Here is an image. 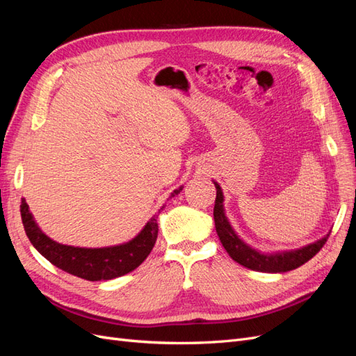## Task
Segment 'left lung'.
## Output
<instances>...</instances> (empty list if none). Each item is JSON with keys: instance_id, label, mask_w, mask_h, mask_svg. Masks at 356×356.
Returning a JSON list of instances; mask_svg holds the SVG:
<instances>
[{"instance_id": "1", "label": "left lung", "mask_w": 356, "mask_h": 356, "mask_svg": "<svg viewBox=\"0 0 356 356\" xmlns=\"http://www.w3.org/2000/svg\"><path fill=\"white\" fill-rule=\"evenodd\" d=\"M215 188H217V197H215V207H213V220H215V230H217L218 238L224 246V250L233 258L236 263H239L243 267L251 268L255 272H266V273H284L294 270V268L300 267L309 261L312 257L316 255L322 246L325 245L328 236L309 243L298 250L291 251H279V252H261L255 250V248L250 246L246 242H243L238 233L234 232L232 224L229 222V218L225 217L224 211V195L222 190L218 186V182H215Z\"/></svg>"}]
</instances>
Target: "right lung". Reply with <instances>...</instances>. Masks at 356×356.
<instances>
[{
  "label": "right lung",
  "mask_w": 356,
  "mask_h": 356,
  "mask_svg": "<svg viewBox=\"0 0 356 356\" xmlns=\"http://www.w3.org/2000/svg\"><path fill=\"white\" fill-rule=\"evenodd\" d=\"M182 187L170 193V197L177 196ZM165 204L160 208L163 211ZM159 211V213H160ZM159 213L148 220L144 229L129 242L105 246V248H80L71 245H62L50 239L35 222L29 212L25 199L20 204V215L28 239L35 250L60 270L74 275L86 281H108L123 276L141 264L148 254L152 252L157 239Z\"/></svg>",
  "instance_id": "right-lung-1"
}]
</instances>
